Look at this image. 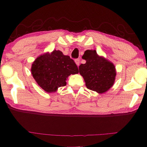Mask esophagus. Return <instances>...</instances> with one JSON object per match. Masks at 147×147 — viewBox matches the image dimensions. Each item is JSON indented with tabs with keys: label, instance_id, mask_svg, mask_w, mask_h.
Segmentation results:
<instances>
[{
	"label": "esophagus",
	"instance_id": "34e87169",
	"mask_svg": "<svg viewBox=\"0 0 147 147\" xmlns=\"http://www.w3.org/2000/svg\"><path fill=\"white\" fill-rule=\"evenodd\" d=\"M74 61H75L76 65H77V66H79V64H80V59H76L75 60H74Z\"/></svg>",
	"mask_w": 147,
	"mask_h": 147
}]
</instances>
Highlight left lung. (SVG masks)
I'll return each mask as SVG.
<instances>
[{"mask_svg": "<svg viewBox=\"0 0 147 147\" xmlns=\"http://www.w3.org/2000/svg\"><path fill=\"white\" fill-rule=\"evenodd\" d=\"M82 59L86 62L79 66V73L87 88L100 94L108 91L115 80L117 72L114 64L99 56L95 50H87Z\"/></svg>", "mask_w": 147, "mask_h": 147, "instance_id": "obj_1", "label": "left lung"}]
</instances>
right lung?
Returning <instances> with one entry per match:
<instances>
[{
    "label": "right lung",
    "mask_w": 147,
    "mask_h": 147,
    "mask_svg": "<svg viewBox=\"0 0 147 147\" xmlns=\"http://www.w3.org/2000/svg\"><path fill=\"white\" fill-rule=\"evenodd\" d=\"M32 76L38 86L47 93H54L66 85L71 74L78 73V67L69 56L54 50L38 56L32 63Z\"/></svg>",
    "instance_id": "1"
}]
</instances>
